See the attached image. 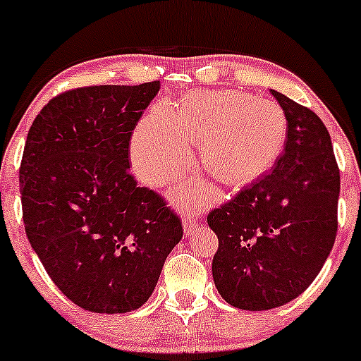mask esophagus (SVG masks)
<instances>
[{"instance_id": "34e87169", "label": "esophagus", "mask_w": 361, "mask_h": 361, "mask_svg": "<svg viewBox=\"0 0 361 361\" xmlns=\"http://www.w3.org/2000/svg\"><path fill=\"white\" fill-rule=\"evenodd\" d=\"M196 226H198V221L195 220V214L191 212H186L183 214V228H185V233L190 235L193 233V231L196 230Z\"/></svg>"}]
</instances>
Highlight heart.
I'll list each match as a JSON object with an SVG mask.
<instances>
[{
	"label": "heart",
	"instance_id": "b5f03b06",
	"mask_svg": "<svg viewBox=\"0 0 361 361\" xmlns=\"http://www.w3.org/2000/svg\"><path fill=\"white\" fill-rule=\"evenodd\" d=\"M283 108L243 91L191 93L175 104L158 103L136 126L131 166L148 186H163L190 170V145L200 143V163L214 180L243 186L270 171L286 141ZM209 190L191 181L173 193L178 204L202 202Z\"/></svg>",
	"mask_w": 361,
	"mask_h": 361
}]
</instances>
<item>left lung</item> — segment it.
<instances>
[{
    "mask_svg": "<svg viewBox=\"0 0 361 361\" xmlns=\"http://www.w3.org/2000/svg\"><path fill=\"white\" fill-rule=\"evenodd\" d=\"M288 121L271 173L208 214L218 236L213 280L226 303L263 312L312 285L338 228L340 170L326 126L312 109L270 90Z\"/></svg>",
    "mask_w": 361,
    "mask_h": 361,
    "instance_id": "left-lung-1",
    "label": "left lung"
}]
</instances>
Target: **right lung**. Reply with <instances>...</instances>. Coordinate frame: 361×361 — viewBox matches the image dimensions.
Returning a JSON list of instances; mask_svg holds the SVG:
<instances>
[{
	"mask_svg": "<svg viewBox=\"0 0 361 361\" xmlns=\"http://www.w3.org/2000/svg\"><path fill=\"white\" fill-rule=\"evenodd\" d=\"M159 81L58 94L28 131L20 166L23 221L54 285L80 308L147 303L183 226L130 175V140Z\"/></svg>",
	"mask_w": 361,
	"mask_h": 361,
	"instance_id": "obj_1",
	"label": "right lung"
}]
</instances>
